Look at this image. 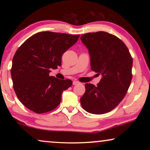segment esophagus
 Segmentation results:
<instances>
[{
	"instance_id": "esophagus-1",
	"label": "esophagus",
	"mask_w": 150,
	"mask_h": 150,
	"mask_svg": "<svg viewBox=\"0 0 150 150\" xmlns=\"http://www.w3.org/2000/svg\"><path fill=\"white\" fill-rule=\"evenodd\" d=\"M79 83H80V82H79V81H73V85H76Z\"/></svg>"
}]
</instances>
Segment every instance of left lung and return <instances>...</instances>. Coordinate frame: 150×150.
I'll return each mask as SVG.
<instances>
[{
	"instance_id": "8db88e82",
	"label": "left lung",
	"mask_w": 150,
	"mask_h": 150,
	"mask_svg": "<svg viewBox=\"0 0 150 150\" xmlns=\"http://www.w3.org/2000/svg\"><path fill=\"white\" fill-rule=\"evenodd\" d=\"M81 40L89 50L91 69L102 76L97 86L85 84L81 106L90 113H106L120 103L128 91L132 78V57L126 44L108 33H88Z\"/></svg>"
}]
</instances>
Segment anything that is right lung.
<instances>
[{
	"instance_id": "1",
	"label": "right lung",
	"mask_w": 150,
	"mask_h": 150,
	"mask_svg": "<svg viewBox=\"0 0 150 150\" xmlns=\"http://www.w3.org/2000/svg\"><path fill=\"white\" fill-rule=\"evenodd\" d=\"M80 35L40 32L27 39L14 54L11 69L13 87L18 100L36 113L56 108L61 94L72 81L49 75L61 65V57L77 42Z\"/></svg>"
}]
</instances>
